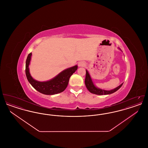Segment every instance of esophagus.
I'll return each mask as SVG.
<instances>
[{
  "label": "esophagus",
  "mask_w": 148,
  "mask_h": 148,
  "mask_svg": "<svg viewBox=\"0 0 148 148\" xmlns=\"http://www.w3.org/2000/svg\"><path fill=\"white\" fill-rule=\"evenodd\" d=\"M85 63L84 62H79V63H78V66H79V67H84L85 66Z\"/></svg>",
  "instance_id": "obj_1"
}]
</instances>
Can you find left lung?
Listing matches in <instances>:
<instances>
[{"instance_id": "1", "label": "left lung", "mask_w": 148, "mask_h": 148, "mask_svg": "<svg viewBox=\"0 0 148 148\" xmlns=\"http://www.w3.org/2000/svg\"><path fill=\"white\" fill-rule=\"evenodd\" d=\"M85 84L86 88L88 90L92 92V94H95L97 95H107V94H112L113 92L117 91L118 89H119L121 88V86L123 85V83L118 86L117 88L114 89L113 90H102L100 89H99L97 88L92 82V79L90 77V76L88 73V71H86V75H85Z\"/></svg>"}]
</instances>
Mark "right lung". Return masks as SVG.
Wrapping results in <instances>:
<instances>
[{
  "label": "right lung",
  "mask_w": 148,
  "mask_h": 148,
  "mask_svg": "<svg viewBox=\"0 0 148 148\" xmlns=\"http://www.w3.org/2000/svg\"><path fill=\"white\" fill-rule=\"evenodd\" d=\"M31 56L32 53L29 54L26 60L25 74L29 82L32 86L37 91L45 95H54L63 92L68 86L69 78L71 75L77 70V65L63 71L49 81L45 82H38L33 79L29 73V65Z\"/></svg>",
  "instance_id": "obj_1"
}]
</instances>
